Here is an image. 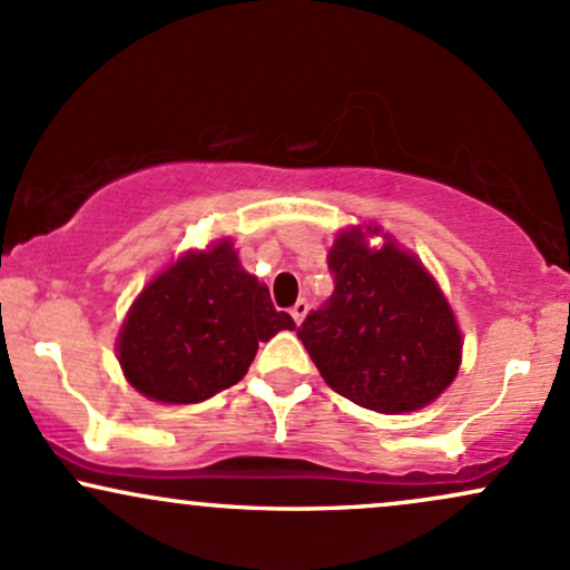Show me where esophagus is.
<instances>
[{
  "mask_svg": "<svg viewBox=\"0 0 570 570\" xmlns=\"http://www.w3.org/2000/svg\"><path fill=\"white\" fill-rule=\"evenodd\" d=\"M307 299H297V303H294V307H292V318H294V324H303V318L307 316Z\"/></svg>",
  "mask_w": 570,
  "mask_h": 570,
  "instance_id": "esophagus-1",
  "label": "esophagus"
}]
</instances>
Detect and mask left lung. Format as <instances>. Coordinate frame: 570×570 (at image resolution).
<instances>
[{
    "instance_id": "left-lung-1",
    "label": "left lung",
    "mask_w": 570,
    "mask_h": 570,
    "mask_svg": "<svg viewBox=\"0 0 570 570\" xmlns=\"http://www.w3.org/2000/svg\"><path fill=\"white\" fill-rule=\"evenodd\" d=\"M330 271L335 292L297 330L326 385L385 415L434 402L458 375L463 340L426 267L389 235L370 248L351 227L330 248Z\"/></svg>"
}]
</instances>
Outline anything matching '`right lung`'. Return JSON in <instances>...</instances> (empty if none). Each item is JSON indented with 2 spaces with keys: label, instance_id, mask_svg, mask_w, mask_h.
I'll list each match as a JSON object with an SVG mask.
<instances>
[{
  "label": "right lung",
  "instance_id": "add662e5",
  "mask_svg": "<svg viewBox=\"0 0 570 570\" xmlns=\"http://www.w3.org/2000/svg\"><path fill=\"white\" fill-rule=\"evenodd\" d=\"M294 330L289 313L240 267L230 240L187 252L149 281L117 337L128 383L166 404H195L248 372L259 343Z\"/></svg>",
  "mask_w": 570,
  "mask_h": 570
}]
</instances>
